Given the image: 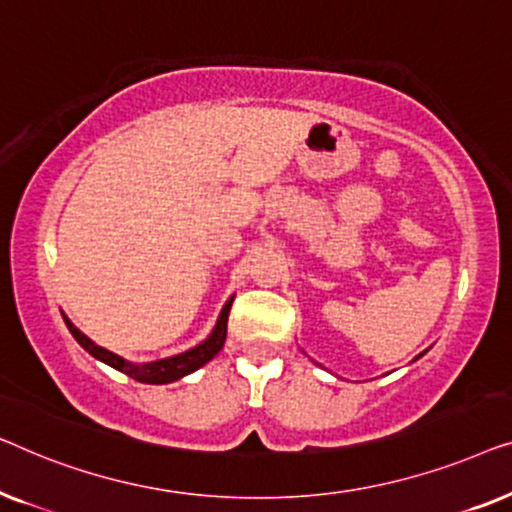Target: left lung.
Here are the masks:
<instances>
[{"instance_id":"obj_1","label":"left lung","mask_w":512,"mask_h":512,"mask_svg":"<svg viewBox=\"0 0 512 512\" xmlns=\"http://www.w3.org/2000/svg\"><path fill=\"white\" fill-rule=\"evenodd\" d=\"M424 352H427V350H424ZM424 352H420V355H417V357H415V359H420V357H422V355H424Z\"/></svg>"}]
</instances>
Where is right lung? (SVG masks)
<instances>
[{"instance_id": "right-lung-1", "label": "right lung", "mask_w": 512, "mask_h": 512, "mask_svg": "<svg viewBox=\"0 0 512 512\" xmlns=\"http://www.w3.org/2000/svg\"><path fill=\"white\" fill-rule=\"evenodd\" d=\"M232 301L234 297L227 299V304L222 306L213 331L199 345H194V348L185 352H178L174 357H164V359H155V362H141V364L129 362V359L102 348V345H97L92 338L85 336L81 329L74 327V322H71L67 315H62V318L67 322L71 336L81 343V348L88 350L92 357L99 359V362L113 366L115 371L125 373V376L139 380V383L167 385V383H176V380H181L183 376H187V373L201 369V366L211 362V359L222 350V345H225V338H227V318H229V311H232Z\"/></svg>"}]
</instances>
